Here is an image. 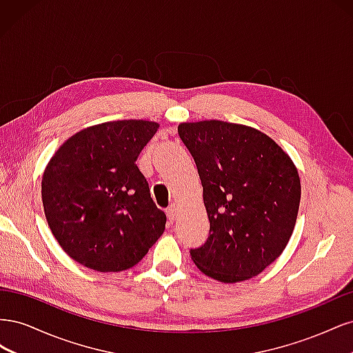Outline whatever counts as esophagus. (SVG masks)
Listing matches in <instances>:
<instances>
[{"instance_id": "34e87169", "label": "esophagus", "mask_w": 353, "mask_h": 353, "mask_svg": "<svg viewBox=\"0 0 353 353\" xmlns=\"http://www.w3.org/2000/svg\"><path fill=\"white\" fill-rule=\"evenodd\" d=\"M166 215H168V218H169L170 222H174V221H175V216H176V208H175L174 205L169 206V208L166 209Z\"/></svg>"}]
</instances>
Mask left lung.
Segmentation results:
<instances>
[{
    "label": "left lung",
    "mask_w": 353,
    "mask_h": 353,
    "mask_svg": "<svg viewBox=\"0 0 353 353\" xmlns=\"http://www.w3.org/2000/svg\"><path fill=\"white\" fill-rule=\"evenodd\" d=\"M210 222L208 241L190 250L197 268L221 283L253 279L290 240L301 178L292 157L256 128L223 121L183 122Z\"/></svg>",
    "instance_id": "left-lung-1"
}]
</instances>
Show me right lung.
Instances as JSON below:
<instances>
[{
	"label": "right lung",
	"instance_id": "obj_1",
	"mask_svg": "<svg viewBox=\"0 0 353 353\" xmlns=\"http://www.w3.org/2000/svg\"><path fill=\"white\" fill-rule=\"evenodd\" d=\"M159 123L110 121L63 143L42 174V206L52 236L73 261L99 272L132 268L165 231L138 154Z\"/></svg>",
	"mask_w": 353,
	"mask_h": 353
}]
</instances>
